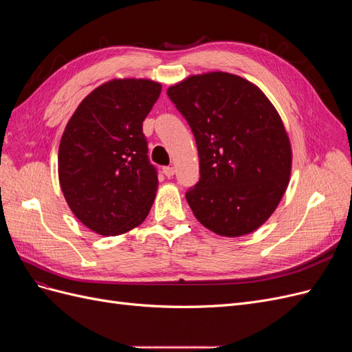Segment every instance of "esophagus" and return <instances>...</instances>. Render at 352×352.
Segmentation results:
<instances>
[{
	"label": "esophagus",
	"instance_id": "1",
	"mask_svg": "<svg viewBox=\"0 0 352 352\" xmlns=\"http://www.w3.org/2000/svg\"><path fill=\"white\" fill-rule=\"evenodd\" d=\"M163 173L166 175V177H172L175 175V167H170V166L163 167Z\"/></svg>",
	"mask_w": 352,
	"mask_h": 352
}]
</instances>
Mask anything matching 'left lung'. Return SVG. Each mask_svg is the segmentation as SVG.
Returning <instances> with one entry per match:
<instances>
[{
	"label": "left lung",
	"mask_w": 352,
	"mask_h": 352,
	"mask_svg": "<svg viewBox=\"0 0 352 352\" xmlns=\"http://www.w3.org/2000/svg\"><path fill=\"white\" fill-rule=\"evenodd\" d=\"M192 129L199 180L186 201L202 226L242 236L267 220L289 184L292 151L263 91L226 72L195 74L167 89Z\"/></svg>",
	"instance_id": "8db88e82"
}]
</instances>
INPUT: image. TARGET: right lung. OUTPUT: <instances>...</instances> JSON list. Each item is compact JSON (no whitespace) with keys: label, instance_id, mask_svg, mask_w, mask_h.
Instances as JSON below:
<instances>
[{"label":"right lung","instance_id":"right-lung-1","mask_svg":"<svg viewBox=\"0 0 352 352\" xmlns=\"http://www.w3.org/2000/svg\"><path fill=\"white\" fill-rule=\"evenodd\" d=\"M150 79H113L85 98L63 132L58 179L70 210L102 236L131 230L148 216L157 170L142 122L160 97Z\"/></svg>","mask_w":352,"mask_h":352}]
</instances>
